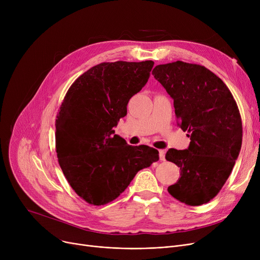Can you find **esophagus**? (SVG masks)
Instances as JSON below:
<instances>
[{
  "label": "esophagus",
  "instance_id": "34e87169",
  "mask_svg": "<svg viewBox=\"0 0 260 260\" xmlns=\"http://www.w3.org/2000/svg\"><path fill=\"white\" fill-rule=\"evenodd\" d=\"M159 158L160 160H166V151H163V149H160L159 151Z\"/></svg>",
  "mask_w": 260,
  "mask_h": 260
}]
</instances>
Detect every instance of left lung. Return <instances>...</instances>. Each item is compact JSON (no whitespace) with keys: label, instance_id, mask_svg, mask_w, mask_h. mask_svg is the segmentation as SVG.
<instances>
[{"label":"left lung","instance_id":"8db88e82","mask_svg":"<svg viewBox=\"0 0 260 260\" xmlns=\"http://www.w3.org/2000/svg\"><path fill=\"white\" fill-rule=\"evenodd\" d=\"M153 76L174 100L178 125L187 132V149L170 148L166 159L180 168L169 193L187 206H201L221 189L242 142L239 109L223 81L198 64L157 65Z\"/></svg>","mask_w":260,"mask_h":260}]
</instances>
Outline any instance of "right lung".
I'll use <instances>...</instances> for the list:
<instances>
[{"label":"right lung","mask_w":260,"mask_h":260,"mask_svg":"<svg viewBox=\"0 0 260 260\" xmlns=\"http://www.w3.org/2000/svg\"><path fill=\"white\" fill-rule=\"evenodd\" d=\"M153 66V61L100 63L65 94L56 120L57 157L68 183L89 204L115 200L136 174L159 160L157 149L127 145L114 131Z\"/></svg>","instance_id":"obj_1"}]
</instances>
